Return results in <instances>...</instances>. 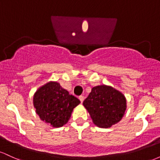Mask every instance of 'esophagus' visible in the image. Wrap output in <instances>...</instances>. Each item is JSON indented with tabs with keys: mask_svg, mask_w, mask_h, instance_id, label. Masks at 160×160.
<instances>
[{
	"mask_svg": "<svg viewBox=\"0 0 160 160\" xmlns=\"http://www.w3.org/2000/svg\"><path fill=\"white\" fill-rule=\"evenodd\" d=\"M79 99H80V102L82 103V102L84 101V96H82V95H80V96H79Z\"/></svg>",
	"mask_w": 160,
	"mask_h": 160,
	"instance_id": "1",
	"label": "esophagus"
}]
</instances>
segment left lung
Here are the masks:
<instances>
[{"mask_svg":"<svg viewBox=\"0 0 160 160\" xmlns=\"http://www.w3.org/2000/svg\"><path fill=\"white\" fill-rule=\"evenodd\" d=\"M82 104L94 124L101 128H109L120 122L126 110L124 95L106 85L93 87Z\"/></svg>","mask_w":160,"mask_h":160,"instance_id":"1","label":"left lung"}]
</instances>
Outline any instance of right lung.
Wrapping results in <instances>:
<instances>
[{
	"label": "right lung",
	"mask_w": 160,
	"mask_h": 160,
	"mask_svg": "<svg viewBox=\"0 0 160 160\" xmlns=\"http://www.w3.org/2000/svg\"><path fill=\"white\" fill-rule=\"evenodd\" d=\"M33 103L40 120L58 128L68 122L73 110L80 101L70 95L58 82L50 81L36 91Z\"/></svg>",
	"instance_id": "obj_1"
}]
</instances>
